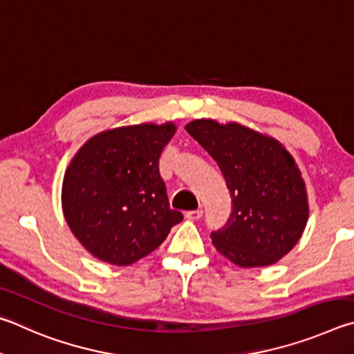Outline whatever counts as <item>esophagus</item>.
<instances>
[{
  "label": "esophagus",
  "mask_w": 354,
  "mask_h": 354,
  "mask_svg": "<svg viewBox=\"0 0 354 354\" xmlns=\"http://www.w3.org/2000/svg\"><path fill=\"white\" fill-rule=\"evenodd\" d=\"M202 214H203L202 209H193V212H187L185 218L189 221H199L202 218Z\"/></svg>",
  "instance_id": "34e87169"
}]
</instances>
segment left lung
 <instances>
[{
  "mask_svg": "<svg viewBox=\"0 0 354 354\" xmlns=\"http://www.w3.org/2000/svg\"><path fill=\"white\" fill-rule=\"evenodd\" d=\"M185 130L212 155L232 197L227 224L212 233L239 268L270 266L294 249L309 207L301 172L280 141L238 122L194 120Z\"/></svg>",
  "mask_w": 354,
  "mask_h": 354,
  "instance_id": "obj_1",
  "label": "left lung"
}]
</instances>
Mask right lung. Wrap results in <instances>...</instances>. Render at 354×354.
I'll return each instance as SVG.
<instances>
[{
  "label": "right lung",
  "mask_w": 354,
  "mask_h": 354,
  "mask_svg": "<svg viewBox=\"0 0 354 354\" xmlns=\"http://www.w3.org/2000/svg\"><path fill=\"white\" fill-rule=\"evenodd\" d=\"M176 124L104 130L68 165L62 209L74 236L101 261L129 266L163 243L183 214L171 209L158 160Z\"/></svg>",
  "instance_id": "add662e5"
}]
</instances>
